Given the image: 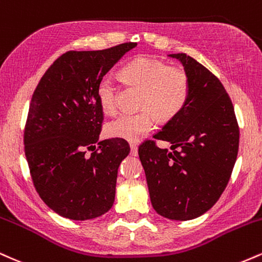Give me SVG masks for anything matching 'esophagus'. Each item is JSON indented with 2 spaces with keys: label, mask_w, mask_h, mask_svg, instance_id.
<instances>
[{
  "label": "esophagus",
  "mask_w": 262,
  "mask_h": 262,
  "mask_svg": "<svg viewBox=\"0 0 262 262\" xmlns=\"http://www.w3.org/2000/svg\"><path fill=\"white\" fill-rule=\"evenodd\" d=\"M130 154L133 156H137L138 155V145L137 144H130Z\"/></svg>",
  "instance_id": "34e87169"
}]
</instances>
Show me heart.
<instances>
[{
	"mask_svg": "<svg viewBox=\"0 0 262 262\" xmlns=\"http://www.w3.org/2000/svg\"><path fill=\"white\" fill-rule=\"evenodd\" d=\"M128 85L140 90L138 108L140 112L122 114L107 124V134L128 141H137L152 129L154 119L169 122L183 110L191 91L188 74L179 66H171L161 60L138 58L121 70ZM101 110L114 114L118 110V90L113 79L103 77L97 86Z\"/></svg>",
	"mask_w": 262,
	"mask_h": 262,
	"instance_id": "obj_1",
	"label": "heart"
}]
</instances>
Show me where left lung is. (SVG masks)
Listing matches in <instances>:
<instances>
[{
    "label": "left lung",
    "instance_id": "1",
    "mask_svg": "<svg viewBox=\"0 0 262 262\" xmlns=\"http://www.w3.org/2000/svg\"><path fill=\"white\" fill-rule=\"evenodd\" d=\"M170 56L188 74V101L138 152L154 209L165 218L188 221L212 208L227 187L239 150V125L218 77L186 54ZM156 140L169 141L173 151L159 148Z\"/></svg>",
    "mask_w": 262,
    "mask_h": 262
}]
</instances>
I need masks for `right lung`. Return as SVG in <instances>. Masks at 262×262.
<instances>
[{"mask_svg":"<svg viewBox=\"0 0 262 262\" xmlns=\"http://www.w3.org/2000/svg\"><path fill=\"white\" fill-rule=\"evenodd\" d=\"M137 43L103 50L66 52L49 66L32 96L25 152L44 203L74 221L112 208L118 167L130 151L121 138L98 141L103 111L98 82ZM87 151H92L87 156Z\"/></svg>","mask_w":262,"mask_h":262,"instance_id":"1","label":"right lung"}]
</instances>
